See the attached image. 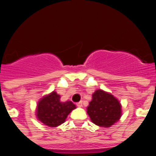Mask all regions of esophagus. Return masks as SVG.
<instances>
[{
	"instance_id": "obj_1",
	"label": "esophagus",
	"mask_w": 156,
	"mask_h": 156,
	"mask_svg": "<svg viewBox=\"0 0 156 156\" xmlns=\"http://www.w3.org/2000/svg\"><path fill=\"white\" fill-rule=\"evenodd\" d=\"M76 105H77V106H78V107H79V108L82 107V101H79V102L77 103Z\"/></svg>"
}]
</instances>
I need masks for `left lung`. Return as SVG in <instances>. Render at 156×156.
<instances>
[{
	"label": "left lung",
	"mask_w": 156,
	"mask_h": 156,
	"mask_svg": "<svg viewBox=\"0 0 156 156\" xmlns=\"http://www.w3.org/2000/svg\"><path fill=\"white\" fill-rule=\"evenodd\" d=\"M87 113L96 126L108 128L120 119L122 105L111 93L98 89L92 94Z\"/></svg>",
	"instance_id": "8db88e82"
}]
</instances>
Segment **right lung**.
<instances>
[{
  "label": "right lung",
  "instance_id": "add662e5",
  "mask_svg": "<svg viewBox=\"0 0 156 156\" xmlns=\"http://www.w3.org/2000/svg\"><path fill=\"white\" fill-rule=\"evenodd\" d=\"M60 98L61 96L55 91L43 96L36 108L37 120L51 128L63 124L68 115L76 108V106L71 101H61Z\"/></svg>",
  "mask_w": 156,
  "mask_h": 156
}]
</instances>
